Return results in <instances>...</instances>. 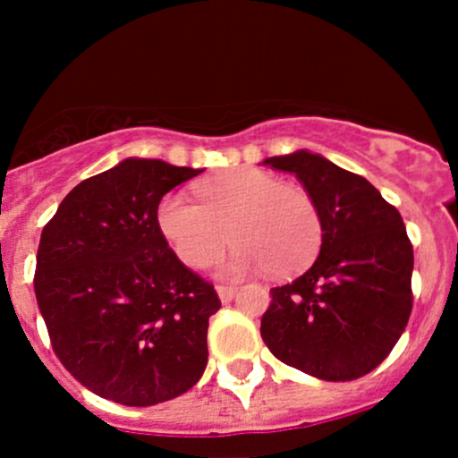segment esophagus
Wrapping results in <instances>:
<instances>
[{
	"label": "esophagus",
	"instance_id": "1",
	"mask_svg": "<svg viewBox=\"0 0 458 458\" xmlns=\"http://www.w3.org/2000/svg\"><path fill=\"white\" fill-rule=\"evenodd\" d=\"M234 293H237V288H234V285H216V294H219L221 303L233 301Z\"/></svg>",
	"mask_w": 458,
	"mask_h": 458
}]
</instances>
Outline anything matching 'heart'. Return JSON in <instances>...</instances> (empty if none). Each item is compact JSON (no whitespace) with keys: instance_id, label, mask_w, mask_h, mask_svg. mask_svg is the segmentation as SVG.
Returning <instances> with one entry per match:
<instances>
[{"instance_id":"obj_1","label":"heart","mask_w":458,"mask_h":458,"mask_svg":"<svg viewBox=\"0 0 458 458\" xmlns=\"http://www.w3.org/2000/svg\"><path fill=\"white\" fill-rule=\"evenodd\" d=\"M201 203L165 195L157 208L161 234L188 267L212 266L228 246H237L230 270L266 267L290 276L310 266L321 250L323 216L315 197L301 186L255 168L215 174L197 186Z\"/></svg>"}]
</instances>
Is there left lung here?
<instances>
[{
  "mask_svg": "<svg viewBox=\"0 0 458 458\" xmlns=\"http://www.w3.org/2000/svg\"><path fill=\"white\" fill-rule=\"evenodd\" d=\"M263 164L294 174L323 216L317 261L272 288L263 344L326 381H352L392 352L412 312L414 252L399 210L361 174L297 150Z\"/></svg>",
  "mask_w": 458,
  "mask_h": 458,
  "instance_id": "left-lung-1",
  "label": "left lung"
}]
</instances>
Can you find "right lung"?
<instances>
[{
  "label": "right lung",
  "instance_id": "obj_1",
  "mask_svg": "<svg viewBox=\"0 0 458 458\" xmlns=\"http://www.w3.org/2000/svg\"><path fill=\"white\" fill-rule=\"evenodd\" d=\"M199 173L131 157L72 188L41 230L35 297L55 354L114 403H164L206 370L221 301L157 224L161 197Z\"/></svg>",
  "mask_w": 458,
  "mask_h": 458
}]
</instances>
